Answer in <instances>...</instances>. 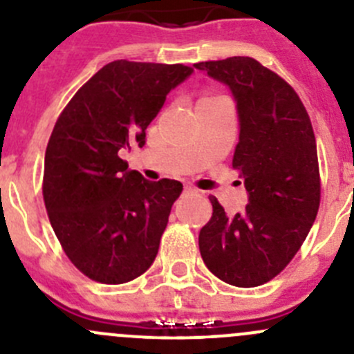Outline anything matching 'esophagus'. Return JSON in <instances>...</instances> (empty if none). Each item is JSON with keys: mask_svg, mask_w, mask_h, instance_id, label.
Listing matches in <instances>:
<instances>
[{"mask_svg": "<svg viewBox=\"0 0 354 354\" xmlns=\"http://www.w3.org/2000/svg\"><path fill=\"white\" fill-rule=\"evenodd\" d=\"M195 190H197V188L192 187V185H185V192H195Z\"/></svg>", "mask_w": 354, "mask_h": 354, "instance_id": "34e87169", "label": "esophagus"}]
</instances>
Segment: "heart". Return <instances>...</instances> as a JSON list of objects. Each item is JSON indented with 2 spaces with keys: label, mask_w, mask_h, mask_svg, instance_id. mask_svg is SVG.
<instances>
[{
  "label": "heart",
  "mask_w": 354,
  "mask_h": 354,
  "mask_svg": "<svg viewBox=\"0 0 354 354\" xmlns=\"http://www.w3.org/2000/svg\"><path fill=\"white\" fill-rule=\"evenodd\" d=\"M205 98H207V97H205Z\"/></svg>",
  "instance_id": "b5f03b06"
}]
</instances>
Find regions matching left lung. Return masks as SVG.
Returning <instances> with one entry per match:
<instances>
[{
    "instance_id": "left-lung-1",
    "label": "left lung",
    "mask_w": 354,
    "mask_h": 354,
    "mask_svg": "<svg viewBox=\"0 0 354 354\" xmlns=\"http://www.w3.org/2000/svg\"><path fill=\"white\" fill-rule=\"evenodd\" d=\"M232 91L239 115L233 167L245 211L228 216L211 195L212 218L198 233L209 272L235 287L270 282L290 263L320 205V173L310 115L280 75L250 57L194 64Z\"/></svg>"
}]
</instances>
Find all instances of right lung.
<instances>
[{
	"label": "right lung",
	"instance_id": "1",
	"mask_svg": "<svg viewBox=\"0 0 354 354\" xmlns=\"http://www.w3.org/2000/svg\"><path fill=\"white\" fill-rule=\"evenodd\" d=\"M192 72L181 64L111 62L55 124L44 156V205L68 259L91 280L126 283L156 259L183 185L147 180L129 169L121 150L145 145L147 126Z\"/></svg>",
	"mask_w": 354,
	"mask_h": 354
}]
</instances>
